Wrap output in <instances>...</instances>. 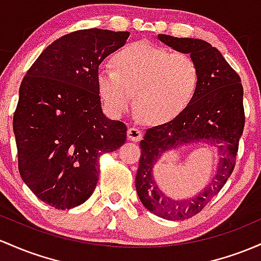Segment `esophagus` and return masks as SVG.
Returning a JSON list of instances; mask_svg holds the SVG:
<instances>
[{"label":"esophagus","instance_id":"esophagus-1","mask_svg":"<svg viewBox=\"0 0 261 261\" xmlns=\"http://www.w3.org/2000/svg\"><path fill=\"white\" fill-rule=\"evenodd\" d=\"M127 139L134 142L140 141L142 139V131L137 127H130L127 130Z\"/></svg>","mask_w":261,"mask_h":261}]
</instances>
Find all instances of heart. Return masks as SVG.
I'll list each match as a JSON object with an SVG mask.
<instances>
[{"label":"heart","instance_id":"b5f03b06","mask_svg":"<svg viewBox=\"0 0 261 261\" xmlns=\"http://www.w3.org/2000/svg\"><path fill=\"white\" fill-rule=\"evenodd\" d=\"M114 68H100L98 90L115 116L136 110L146 121L163 124L191 104L199 84V70L191 56L172 53L146 42L125 45L113 57Z\"/></svg>","mask_w":261,"mask_h":261}]
</instances>
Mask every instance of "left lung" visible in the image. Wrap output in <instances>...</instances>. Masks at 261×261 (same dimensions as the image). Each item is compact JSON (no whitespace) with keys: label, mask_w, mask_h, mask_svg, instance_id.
<instances>
[{"label":"left lung","mask_w":261,"mask_h":261,"mask_svg":"<svg viewBox=\"0 0 261 261\" xmlns=\"http://www.w3.org/2000/svg\"><path fill=\"white\" fill-rule=\"evenodd\" d=\"M157 38L179 53L190 54L198 67L199 84L192 102L178 116L146 130L140 141L141 157L135 186L146 210L163 219L181 220L199 213L233 172L245 120L243 87L222 53L208 42L167 34H159ZM190 144L216 148V173L203 191L187 200L174 201L161 190L153 167L166 152Z\"/></svg>","instance_id":"8db88e82"}]
</instances>
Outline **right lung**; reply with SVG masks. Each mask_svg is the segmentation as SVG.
Instances as JSON below:
<instances>
[{"mask_svg": "<svg viewBox=\"0 0 261 261\" xmlns=\"http://www.w3.org/2000/svg\"><path fill=\"white\" fill-rule=\"evenodd\" d=\"M130 33L82 30L42 51L19 87L13 133L22 179L57 210L83 204L99 179L98 160L126 140V125L105 116L96 73Z\"/></svg>", "mask_w": 261, "mask_h": 261, "instance_id": "add662e5", "label": "right lung"}]
</instances>
